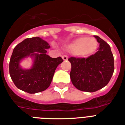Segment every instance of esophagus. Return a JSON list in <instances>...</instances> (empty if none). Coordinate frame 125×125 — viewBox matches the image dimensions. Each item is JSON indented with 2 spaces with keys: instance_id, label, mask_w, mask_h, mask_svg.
I'll use <instances>...</instances> for the list:
<instances>
[{
  "instance_id": "obj_1",
  "label": "esophagus",
  "mask_w": 125,
  "mask_h": 125,
  "mask_svg": "<svg viewBox=\"0 0 125 125\" xmlns=\"http://www.w3.org/2000/svg\"><path fill=\"white\" fill-rule=\"evenodd\" d=\"M62 59H63L64 61H67L68 60V57L66 55L62 56Z\"/></svg>"
}]
</instances>
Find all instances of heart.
I'll return each instance as SVG.
<instances>
[{
    "instance_id": "b5f03b06",
    "label": "heart",
    "mask_w": 125,
    "mask_h": 125,
    "mask_svg": "<svg viewBox=\"0 0 125 125\" xmlns=\"http://www.w3.org/2000/svg\"><path fill=\"white\" fill-rule=\"evenodd\" d=\"M97 45V41L94 38L80 37L68 44L66 49L76 55L86 57L95 52Z\"/></svg>"
}]
</instances>
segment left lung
<instances>
[{"mask_svg":"<svg viewBox=\"0 0 125 125\" xmlns=\"http://www.w3.org/2000/svg\"><path fill=\"white\" fill-rule=\"evenodd\" d=\"M98 52L87 58L68 59L72 65L70 76L74 87L82 91L93 93L109 83L114 71V59L110 46L99 36Z\"/></svg>","mask_w":125,"mask_h":125,"instance_id":"8db88e82","label":"left lung"}]
</instances>
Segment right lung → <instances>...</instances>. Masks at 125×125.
Here are the masks:
<instances>
[{
	"label": "right lung",
	"mask_w": 125,
	"mask_h": 125,
	"mask_svg": "<svg viewBox=\"0 0 125 125\" xmlns=\"http://www.w3.org/2000/svg\"><path fill=\"white\" fill-rule=\"evenodd\" d=\"M50 45L39 37L24 40L13 49L9 65L10 75L18 89L34 94L45 91L52 83L56 68L63 60L61 57H50L46 54ZM31 56L34 60L32 68L23 69L21 60Z\"/></svg>",
	"instance_id": "right-lung-1"
}]
</instances>
